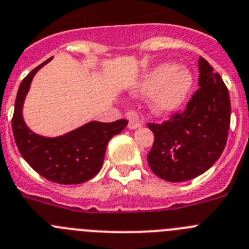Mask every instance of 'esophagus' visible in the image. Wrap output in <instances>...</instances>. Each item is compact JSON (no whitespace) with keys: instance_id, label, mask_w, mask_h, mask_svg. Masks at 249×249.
<instances>
[{"instance_id":"esophagus-1","label":"esophagus","mask_w":249,"mask_h":249,"mask_svg":"<svg viewBox=\"0 0 249 249\" xmlns=\"http://www.w3.org/2000/svg\"><path fill=\"white\" fill-rule=\"evenodd\" d=\"M141 126H142V124H141V123H139V122H136V120H130L129 125H127V127H129V129H131V130L139 129V127H141Z\"/></svg>"}]
</instances>
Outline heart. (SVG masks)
<instances>
[{
	"instance_id": "heart-1",
	"label": "heart",
	"mask_w": 249,
	"mask_h": 249,
	"mask_svg": "<svg viewBox=\"0 0 249 249\" xmlns=\"http://www.w3.org/2000/svg\"><path fill=\"white\" fill-rule=\"evenodd\" d=\"M192 83V74L187 69L163 63L147 71L131 88V94L141 98L151 97L150 109L158 115H170L185 104Z\"/></svg>"
}]
</instances>
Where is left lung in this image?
Masks as SVG:
<instances>
[{"instance_id":"left-lung-1","label":"left lung","mask_w":249,"mask_h":249,"mask_svg":"<svg viewBox=\"0 0 249 249\" xmlns=\"http://www.w3.org/2000/svg\"><path fill=\"white\" fill-rule=\"evenodd\" d=\"M200 89L185 111L162 124H147L154 145L147 154L152 172L170 182L189 181L218 160L227 142L231 102L227 87L211 64L198 58Z\"/></svg>"}]
</instances>
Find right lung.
<instances>
[{"label":"right lung","instance_id":"add662e5","mask_svg":"<svg viewBox=\"0 0 249 249\" xmlns=\"http://www.w3.org/2000/svg\"><path fill=\"white\" fill-rule=\"evenodd\" d=\"M51 60L52 58L47 59L22 80L12 118L13 136L22 158L41 176L55 183L77 185L90 180L100 171L109 140L122 133L127 120L89 122L55 138L33 133L22 114L24 99L36 73Z\"/></svg>","mask_w":249,"mask_h":249}]
</instances>
